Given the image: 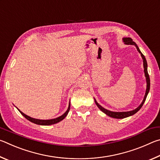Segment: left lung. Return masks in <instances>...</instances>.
I'll list each match as a JSON object with an SVG mask.
<instances>
[{
    "label": "left lung",
    "instance_id": "1",
    "mask_svg": "<svg viewBox=\"0 0 160 160\" xmlns=\"http://www.w3.org/2000/svg\"><path fill=\"white\" fill-rule=\"evenodd\" d=\"M123 41L127 45H135V47H136L137 50L138 52L140 53V55L142 56V58L143 60V67H144V72H145V75L146 78V82H147V88H146V92H145V94L144 97V99H143L142 102L141 104H140V106L138 107H137L136 109L132 110V111H130V112H112V111L107 110L106 109H104V107H102L101 105H99L97 102L94 99V102H95V104L97 107H98L99 109L102 111V112H104V113H106L107 116H110V117L114 118H124L126 117H128V116H131L132 115L135 114V113H137L138 111L141 109V107H142L143 104L146 99V97L148 96V94L150 91V77H149L148 72V63H147V61H146L145 56L141 53V51H140L138 47L137 44H135L134 42H132V39L130 37H124L123 38Z\"/></svg>",
    "mask_w": 160,
    "mask_h": 160
}]
</instances>
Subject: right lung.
I'll return each mask as SVG.
<instances>
[{
    "mask_svg": "<svg viewBox=\"0 0 160 160\" xmlns=\"http://www.w3.org/2000/svg\"><path fill=\"white\" fill-rule=\"evenodd\" d=\"M70 104L69 103V106L68 108V109L66 112H65L63 115L59 116L58 118H53V119H48V120H41V119H37V118H32L30 116H29L28 115H26L23 112H22L20 110L18 111L21 113V114L24 117L26 118L28 120H29V121H31V122L34 123H36L38 124V125H42V126H48V125H52V124H55V123H57L58 122H60L61 121L63 120L65 118H66V116L68 115V113L69 112V110H70Z\"/></svg>",
    "mask_w": 160,
    "mask_h": 160,
    "instance_id": "obj_1",
    "label": "right lung"
}]
</instances>
